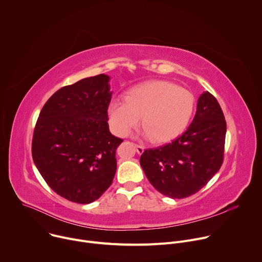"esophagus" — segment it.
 <instances>
[{
    "label": "esophagus",
    "instance_id": "1",
    "mask_svg": "<svg viewBox=\"0 0 262 262\" xmlns=\"http://www.w3.org/2000/svg\"><path fill=\"white\" fill-rule=\"evenodd\" d=\"M135 147H136V150H137V152L139 154V155H142L143 152H144V149H145V147L144 146H142V145H135Z\"/></svg>",
    "mask_w": 262,
    "mask_h": 262
}]
</instances>
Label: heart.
<instances>
[{
	"label": "heart",
	"instance_id": "obj_1",
	"mask_svg": "<svg viewBox=\"0 0 262 262\" xmlns=\"http://www.w3.org/2000/svg\"><path fill=\"white\" fill-rule=\"evenodd\" d=\"M194 104V96L186 89L168 81H149L129 89L125 99L111 100L108 122L116 135L124 137L140 124L142 117L144 136L155 143H165L188 125Z\"/></svg>",
	"mask_w": 262,
	"mask_h": 262
}]
</instances>
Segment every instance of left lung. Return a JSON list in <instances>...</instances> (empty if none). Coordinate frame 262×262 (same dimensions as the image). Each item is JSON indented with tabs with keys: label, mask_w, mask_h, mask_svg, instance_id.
Segmentation results:
<instances>
[{
	"label": "left lung",
	"mask_w": 262,
	"mask_h": 262,
	"mask_svg": "<svg viewBox=\"0 0 262 262\" xmlns=\"http://www.w3.org/2000/svg\"><path fill=\"white\" fill-rule=\"evenodd\" d=\"M226 121L213 95L203 92L196 115L181 136L164 146L146 149L140 165L156 190L181 199L196 194L220 170L224 158Z\"/></svg>",
	"instance_id": "1"
}]
</instances>
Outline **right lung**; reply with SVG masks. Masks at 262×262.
Instances as JSON below:
<instances>
[{
	"mask_svg": "<svg viewBox=\"0 0 262 262\" xmlns=\"http://www.w3.org/2000/svg\"><path fill=\"white\" fill-rule=\"evenodd\" d=\"M108 82L101 73L59 89L35 125L34 164L50 188L71 202L97 200L116 173V149L123 140L110 133L106 122Z\"/></svg>",
	"mask_w": 262,
	"mask_h": 262,
	"instance_id": "1",
	"label": "right lung"
}]
</instances>
